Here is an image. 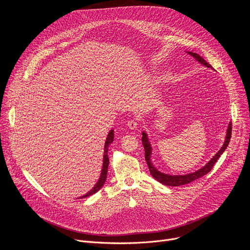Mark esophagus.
I'll return each instance as SVG.
<instances>
[{
    "instance_id": "obj_1",
    "label": "esophagus",
    "mask_w": 250,
    "mask_h": 250,
    "mask_svg": "<svg viewBox=\"0 0 250 250\" xmlns=\"http://www.w3.org/2000/svg\"><path fill=\"white\" fill-rule=\"evenodd\" d=\"M127 126H128V128H130V129H136L137 126H138V124H137L136 121L131 120V121H129V122L127 123Z\"/></svg>"
}]
</instances>
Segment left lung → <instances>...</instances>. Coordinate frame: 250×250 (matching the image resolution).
<instances>
[{"instance_id": "1", "label": "left lung", "mask_w": 250, "mask_h": 250, "mask_svg": "<svg viewBox=\"0 0 250 250\" xmlns=\"http://www.w3.org/2000/svg\"><path fill=\"white\" fill-rule=\"evenodd\" d=\"M188 54H190L191 56H193L199 63H201L202 65L208 67V68H211L210 64H208L203 57H201L199 54L194 53V52H189L187 51ZM230 137H231V122L229 124L228 129H227V135H226V139L224 145L222 146V148L217 152V154L213 156L205 166H203L201 169L193 172V173H189L186 175H171V174H165L163 172H160L151 162V155H152V147L149 142L147 133L146 131H142V137H141V141L142 145H144L145 147V151H146V160L147 163V166L149 168L150 174L152 175V177L154 178L155 180H157L159 183L166 185V186H171V187H177V186H181V185H185V184H189L192 181H195L199 178L203 177L204 175L208 174L211 168L215 165V163L218 161V159L220 158V156L224 153V151L227 149L229 141H230Z\"/></svg>"}]
</instances>
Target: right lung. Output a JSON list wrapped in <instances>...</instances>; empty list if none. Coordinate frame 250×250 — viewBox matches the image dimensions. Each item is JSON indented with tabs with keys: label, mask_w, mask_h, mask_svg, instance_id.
I'll list each match as a JSON object with an SVG mask.
<instances>
[{
	"label": "right lung",
	"mask_w": 250,
	"mask_h": 250,
	"mask_svg": "<svg viewBox=\"0 0 250 250\" xmlns=\"http://www.w3.org/2000/svg\"><path fill=\"white\" fill-rule=\"evenodd\" d=\"M114 141V129H111L109 131L108 136H106V139L104 141V156H103V168L101 171V175L98 182L96 183V185L93 187V189L91 191H89L87 194L79 197V199H83V198H87L95 193H97L104 184L105 179H106V173H108V166L110 163V159L108 157V149H109V146Z\"/></svg>",
	"instance_id": "1"
}]
</instances>
